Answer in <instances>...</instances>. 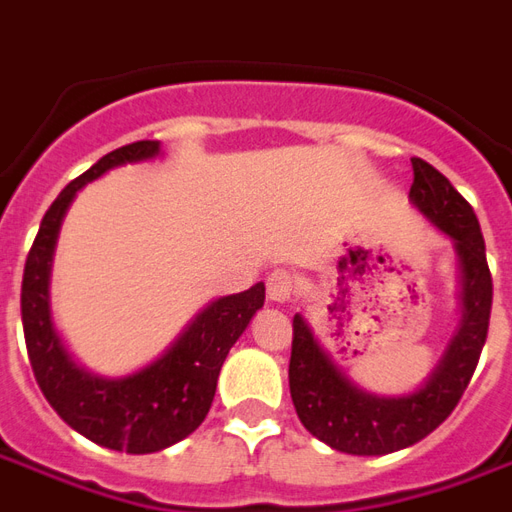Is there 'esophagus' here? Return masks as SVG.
Segmentation results:
<instances>
[{"mask_svg": "<svg viewBox=\"0 0 512 512\" xmlns=\"http://www.w3.org/2000/svg\"><path fill=\"white\" fill-rule=\"evenodd\" d=\"M266 293H268V301H274V304H285V301L293 299V293H296V282H293V277H290L288 271H274V274H268Z\"/></svg>", "mask_w": 512, "mask_h": 512, "instance_id": "esophagus-1", "label": "esophagus"}]
</instances>
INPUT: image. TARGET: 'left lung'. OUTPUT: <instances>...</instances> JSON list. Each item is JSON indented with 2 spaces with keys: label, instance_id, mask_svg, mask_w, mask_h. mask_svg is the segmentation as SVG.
Instances as JSON below:
<instances>
[{
  "label": "left lung",
  "instance_id": "8db88e82",
  "mask_svg": "<svg viewBox=\"0 0 512 512\" xmlns=\"http://www.w3.org/2000/svg\"><path fill=\"white\" fill-rule=\"evenodd\" d=\"M411 167L414 183L408 200L450 238L458 257L461 318L428 378L403 395L367 392L345 376L343 367L318 343L310 323L301 315L293 318L288 378L296 414L315 439L348 455H389L406 450L439 428L472 381L488 337L494 285L480 222L472 205L439 169L422 158H411Z\"/></svg>",
  "mask_w": 512,
  "mask_h": 512
}]
</instances>
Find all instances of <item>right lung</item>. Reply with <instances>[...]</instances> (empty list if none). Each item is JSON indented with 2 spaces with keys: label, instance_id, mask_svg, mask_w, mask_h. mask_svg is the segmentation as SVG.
Returning <instances> with one entry per match:
<instances>
[{
  "label": "right lung",
  "instance_id": "obj_1",
  "mask_svg": "<svg viewBox=\"0 0 512 512\" xmlns=\"http://www.w3.org/2000/svg\"><path fill=\"white\" fill-rule=\"evenodd\" d=\"M161 156V142H134L106 153L71 180L40 222L21 282V321L29 365L43 395L76 433L131 455L167 450L200 428L216 395V381L235 340L266 301V285L208 301L150 365L128 376H98L79 365L51 312V263L73 197L109 169Z\"/></svg>",
  "mask_w": 512,
  "mask_h": 512
}]
</instances>
